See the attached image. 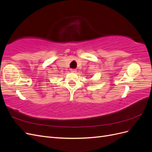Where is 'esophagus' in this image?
<instances>
[{"label":"esophagus","instance_id":"1","mask_svg":"<svg viewBox=\"0 0 152 152\" xmlns=\"http://www.w3.org/2000/svg\"><path fill=\"white\" fill-rule=\"evenodd\" d=\"M70 72H73V73H75V72H76L77 71H76V69H71Z\"/></svg>","mask_w":152,"mask_h":152}]
</instances>
